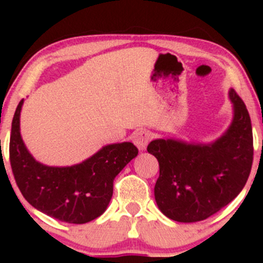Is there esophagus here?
I'll list each match as a JSON object with an SVG mask.
<instances>
[{
  "label": "esophagus",
  "instance_id": "1",
  "mask_svg": "<svg viewBox=\"0 0 263 263\" xmlns=\"http://www.w3.org/2000/svg\"><path fill=\"white\" fill-rule=\"evenodd\" d=\"M151 140V134L148 131H145V129H141V131L135 132L134 135V144L136 145L137 148L140 151H144L146 148L147 144Z\"/></svg>",
  "mask_w": 263,
  "mask_h": 263
}]
</instances>
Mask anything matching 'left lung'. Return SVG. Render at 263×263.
Instances as JSON below:
<instances>
[{
	"label": "left lung",
	"mask_w": 263,
	"mask_h": 263,
	"mask_svg": "<svg viewBox=\"0 0 263 263\" xmlns=\"http://www.w3.org/2000/svg\"><path fill=\"white\" fill-rule=\"evenodd\" d=\"M233 119L210 144L158 139L147 151L159 161L160 174L154 195L166 217L196 222L232 202L246 185L253 161V136L243 100L229 90Z\"/></svg>",
	"instance_id": "left-lung-1"
}]
</instances>
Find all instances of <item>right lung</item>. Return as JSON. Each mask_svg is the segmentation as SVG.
<instances>
[{
    "mask_svg": "<svg viewBox=\"0 0 263 263\" xmlns=\"http://www.w3.org/2000/svg\"><path fill=\"white\" fill-rule=\"evenodd\" d=\"M18 103L11 124L10 163L21 195L36 210L50 217L85 224L100 216L110 202L113 181L136 158L132 142L105 145L81 163L71 166H49L34 159L20 134Z\"/></svg>",
    "mask_w": 263,
    "mask_h": 263,
    "instance_id": "right-lung-1",
    "label": "right lung"
}]
</instances>
